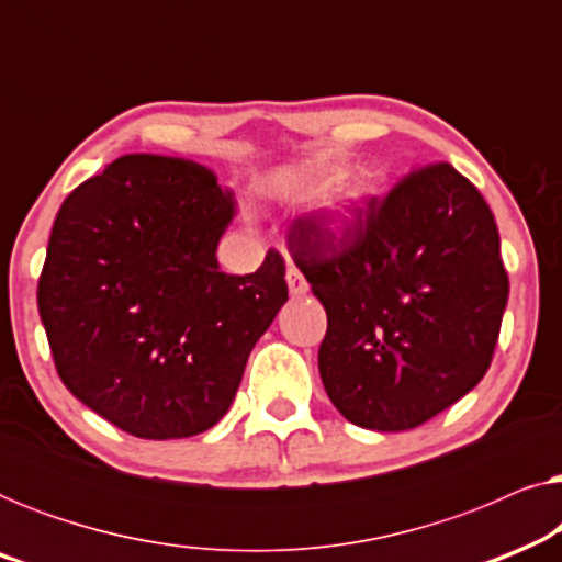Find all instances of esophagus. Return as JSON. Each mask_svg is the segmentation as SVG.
<instances>
[{
    "label": "esophagus",
    "instance_id": "obj_1",
    "mask_svg": "<svg viewBox=\"0 0 562 562\" xmlns=\"http://www.w3.org/2000/svg\"><path fill=\"white\" fill-rule=\"evenodd\" d=\"M286 283H289L291 296H304L306 289H310V283H306L302 271H299V268H294V266H291L286 271Z\"/></svg>",
    "mask_w": 562,
    "mask_h": 562
}]
</instances>
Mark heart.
I'll list each match as a JSON object with an SVG mask.
<instances>
[{
    "label": "heart",
    "mask_w": 562,
    "mask_h": 562,
    "mask_svg": "<svg viewBox=\"0 0 562 562\" xmlns=\"http://www.w3.org/2000/svg\"><path fill=\"white\" fill-rule=\"evenodd\" d=\"M340 164H327L310 168L304 173H291V176H276L268 181V189L276 194H314L322 187H327L340 171ZM375 179L371 171H358L345 176L337 187L329 191L325 202L317 210V227L322 235L327 237H342L352 233L363 220L366 206L373 199Z\"/></svg>",
    "instance_id": "b5f03b06"
}]
</instances>
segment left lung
I'll return each mask as SVG.
<instances>
[{
	"label": "left lung",
	"instance_id": "left-lung-1",
	"mask_svg": "<svg viewBox=\"0 0 562 562\" xmlns=\"http://www.w3.org/2000/svg\"><path fill=\"white\" fill-rule=\"evenodd\" d=\"M289 240L327 312L322 383L352 425L419 427L486 375L509 276L494 214L450 164L414 166L340 240L312 220Z\"/></svg>",
	"mask_w": 562,
	"mask_h": 562
}]
</instances>
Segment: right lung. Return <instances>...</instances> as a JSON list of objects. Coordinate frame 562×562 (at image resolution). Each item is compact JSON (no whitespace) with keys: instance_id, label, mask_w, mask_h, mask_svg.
I'll return each instance as SVG.
<instances>
[{"instance_id":"1","label":"right lung","mask_w":562,"mask_h":562,"mask_svg":"<svg viewBox=\"0 0 562 562\" xmlns=\"http://www.w3.org/2000/svg\"><path fill=\"white\" fill-rule=\"evenodd\" d=\"M233 196L191 160L122 156L60 204L37 310L60 381L145 440L217 425L289 299L283 260L220 271Z\"/></svg>"}]
</instances>
